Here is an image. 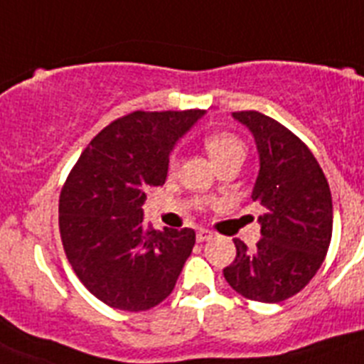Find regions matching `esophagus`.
Segmentation results:
<instances>
[{
	"instance_id": "1",
	"label": "esophagus",
	"mask_w": 364,
	"mask_h": 364,
	"mask_svg": "<svg viewBox=\"0 0 364 364\" xmlns=\"http://www.w3.org/2000/svg\"><path fill=\"white\" fill-rule=\"evenodd\" d=\"M213 239V233H211L210 230H204V228H200V230L197 231V242H205V240Z\"/></svg>"
}]
</instances>
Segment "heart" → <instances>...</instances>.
<instances>
[{
  "label": "heart",
  "instance_id": "obj_1",
  "mask_svg": "<svg viewBox=\"0 0 364 364\" xmlns=\"http://www.w3.org/2000/svg\"><path fill=\"white\" fill-rule=\"evenodd\" d=\"M204 147L208 151V154L211 156V160L215 162V166H218L224 160L231 159V156H242L246 153V147H244L242 140L235 134L226 133V131H215V133L205 134L204 136ZM167 169L169 173H173L176 169V156L171 154L169 156V162H167Z\"/></svg>",
  "mask_w": 364,
  "mask_h": 364
}]
</instances>
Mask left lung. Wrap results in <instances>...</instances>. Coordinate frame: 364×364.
<instances>
[{
    "mask_svg": "<svg viewBox=\"0 0 364 364\" xmlns=\"http://www.w3.org/2000/svg\"><path fill=\"white\" fill-rule=\"evenodd\" d=\"M235 120L253 133L260 169L252 198L264 205L253 250L235 239L237 257L224 277L250 301L281 302L314 279L332 240L330 186L308 146L259 111H237Z\"/></svg>",
    "mask_w": 364,
    "mask_h": 364,
    "instance_id": "obj_1",
    "label": "left lung"
}]
</instances>
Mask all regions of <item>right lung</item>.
<instances>
[{
	"instance_id": "right-lung-1",
	"label": "right lung",
	"mask_w": 364,
	"mask_h": 364,
	"mask_svg": "<svg viewBox=\"0 0 364 364\" xmlns=\"http://www.w3.org/2000/svg\"><path fill=\"white\" fill-rule=\"evenodd\" d=\"M204 114L133 111L100 131L60 193L63 250L82 284L107 306L144 311L176 284L195 231H156L144 220L146 191L162 186L173 146Z\"/></svg>"
}]
</instances>
